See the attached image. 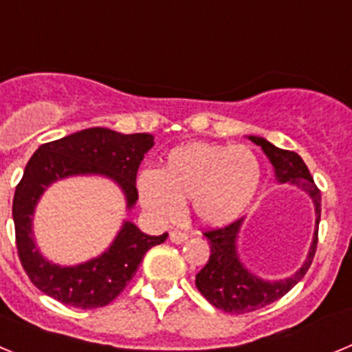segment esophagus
I'll use <instances>...</instances> for the list:
<instances>
[{
	"label": "esophagus",
	"instance_id": "obj_1",
	"mask_svg": "<svg viewBox=\"0 0 352 352\" xmlns=\"http://www.w3.org/2000/svg\"><path fill=\"white\" fill-rule=\"evenodd\" d=\"M169 238H170V241H173V243L182 245V243H185L186 239H188V234H186V232H182V231H173L169 234Z\"/></svg>",
	"mask_w": 352,
	"mask_h": 352
}]
</instances>
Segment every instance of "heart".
Masks as SVG:
<instances>
[{
  "label": "heart",
  "mask_w": 352,
  "mask_h": 352,
  "mask_svg": "<svg viewBox=\"0 0 352 352\" xmlns=\"http://www.w3.org/2000/svg\"><path fill=\"white\" fill-rule=\"evenodd\" d=\"M261 182V164L247 146L190 142L174 148L166 166L139 174L146 210L174 220L190 199L192 211L206 226H226L247 210Z\"/></svg>",
  "instance_id": "1"
}]
</instances>
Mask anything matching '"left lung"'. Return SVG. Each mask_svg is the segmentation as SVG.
<instances>
[{"mask_svg": "<svg viewBox=\"0 0 352 352\" xmlns=\"http://www.w3.org/2000/svg\"><path fill=\"white\" fill-rule=\"evenodd\" d=\"M248 139L261 146L266 157L270 158L272 166L275 167L276 182L301 186L312 197L314 206H316V231H314L312 245H310L309 256L303 266L289 278L276 282L263 280L248 272L243 263L239 261L236 241H238L243 219L234 220L226 227L203 232L210 239L211 254L206 266L195 275V285L213 307L229 314H248L263 309L266 305L280 300L303 278L316 256L317 232H319V220H321V190L314 183L309 167L305 166L300 155L289 149L276 148L263 138L248 135Z\"/></svg>", "mask_w": 352, "mask_h": 352, "instance_id": "left-lung-1", "label": "left lung"}]
</instances>
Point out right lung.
<instances>
[{
    "label": "right lung",
    "instance_id": "1",
    "mask_svg": "<svg viewBox=\"0 0 352 352\" xmlns=\"http://www.w3.org/2000/svg\"><path fill=\"white\" fill-rule=\"evenodd\" d=\"M151 146L153 135L149 133L125 135L95 126L45 142L33 153L15 188L12 214L19 259L40 291L76 309H100L120 296L146 252L166 241L167 232L149 236L132 222H125L102 256L77 266H60L40 254L31 229L35 206L43 190L56 179L77 174H102L116 182L130 210L139 197L138 169Z\"/></svg>",
    "mask_w": 352,
    "mask_h": 352
}]
</instances>
